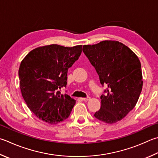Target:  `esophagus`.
<instances>
[{
    "mask_svg": "<svg viewBox=\"0 0 158 158\" xmlns=\"http://www.w3.org/2000/svg\"><path fill=\"white\" fill-rule=\"evenodd\" d=\"M81 99L82 101H85V102H87V101H88V100H90V97H85V98H80Z\"/></svg>",
    "mask_w": 158,
    "mask_h": 158,
    "instance_id": "34e87169",
    "label": "esophagus"
}]
</instances>
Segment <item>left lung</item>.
<instances>
[{
  "instance_id": "obj_1",
  "label": "left lung",
  "mask_w": 158,
  "mask_h": 158,
  "mask_svg": "<svg viewBox=\"0 0 158 158\" xmlns=\"http://www.w3.org/2000/svg\"><path fill=\"white\" fill-rule=\"evenodd\" d=\"M83 52L95 68L100 84L107 86L100 97L101 108L94 116L101 122L114 124L133 110L139 99L143 84L139 60L118 41L85 45Z\"/></svg>"
}]
</instances>
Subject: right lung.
Wrapping results in <instances>:
<instances>
[{
	"instance_id": "add662e5",
	"label": "right lung",
	"mask_w": 158,
	"mask_h": 158,
	"mask_svg": "<svg viewBox=\"0 0 158 158\" xmlns=\"http://www.w3.org/2000/svg\"><path fill=\"white\" fill-rule=\"evenodd\" d=\"M82 45L52 44L31 50L19 70L20 88L30 110L39 119L56 124L69 117L76 101L61 89L66 87L68 70L79 59Z\"/></svg>"
}]
</instances>
